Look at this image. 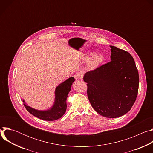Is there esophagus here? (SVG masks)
Here are the masks:
<instances>
[{
    "mask_svg": "<svg viewBox=\"0 0 153 153\" xmlns=\"http://www.w3.org/2000/svg\"><path fill=\"white\" fill-rule=\"evenodd\" d=\"M74 77L75 79H76V80H80V79H82V78H83V74L78 73L75 74Z\"/></svg>",
    "mask_w": 153,
    "mask_h": 153,
    "instance_id": "1",
    "label": "esophagus"
}]
</instances>
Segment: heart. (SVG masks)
<instances>
[{"instance_id": "obj_1", "label": "heart", "mask_w": 153, "mask_h": 153, "mask_svg": "<svg viewBox=\"0 0 153 153\" xmlns=\"http://www.w3.org/2000/svg\"><path fill=\"white\" fill-rule=\"evenodd\" d=\"M104 60V56L101 54H97L93 56L88 61V67L93 68L101 63Z\"/></svg>"}]
</instances>
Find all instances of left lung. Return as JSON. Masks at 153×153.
Returning a JSON list of instances; mask_svg holds the SVG:
<instances>
[{
    "label": "left lung",
    "mask_w": 153,
    "mask_h": 153,
    "mask_svg": "<svg viewBox=\"0 0 153 153\" xmlns=\"http://www.w3.org/2000/svg\"><path fill=\"white\" fill-rule=\"evenodd\" d=\"M111 47V61L87 72V96L101 116L116 118L128 113L134 103L139 77L134 60L128 51Z\"/></svg>",
    "instance_id": "left-lung-1"
}]
</instances>
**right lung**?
<instances>
[{
  "label": "right lung",
  "mask_w": 153,
  "mask_h": 153,
  "mask_svg": "<svg viewBox=\"0 0 153 153\" xmlns=\"http://www.w3.org/2000/svg\"><path fill=\"white\" fill-rule=\"evenodd\" d=\"M74 81V77H70L60 84L55 91V102L53 107L47 111H39L27 106L24 100V105L27 110L35 117L43 120L53 121L57 120L66 112L67 110V98L68 94L71 90V85Z\"/></svg>",
  "instance_id": "right-lung-1"
}]
</instances>
